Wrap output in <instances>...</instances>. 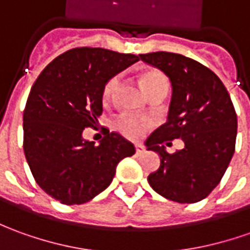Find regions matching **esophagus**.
<instances>
[{
	"label": "esophagus",
	"instance_id": "obj_1",
	"mask_svg": "<svg viewBox=\"0 0 250 250\" xmlns=\"http://www.w3.org/2000/svg\"><path fill=\"white\" fill-rule=\"evenodd\" d=\"M145 150V147L142 145H135V154H142Z\"/></svg>",
	"mask_w": 250,
	"mask_h": 250
}]
</instances>
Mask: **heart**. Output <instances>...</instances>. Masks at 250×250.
<instances>
[{"mask_svg": "<svg viewBox=\"0 0 250 250\" xmlns=\"http://www.w3.org/2000/svg\"><path fill=\"white\" fill-rule=\"evenodd\" d=\"M139 82L149 98H153V97L164 98L169 89V82H168L167 76L157 69H146V71L141 72ZM118 76H112L105 82L103 93H101L104 104L111 103L113 94L116 91V87H118ZM150 127H152V120L147 118H135L131 115H123L116 120V128L125 137L130 139L141 138Z\"/></svg>", "mask_w": 250, "mask_h": 250, "instance_id": "heart-1", "label": "heart"}]
</instances>
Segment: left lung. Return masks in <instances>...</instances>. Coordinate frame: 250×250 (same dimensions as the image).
<instances>
[{
  "mask_svg": "<svg viewBox=\"0 0 250 250\" xmlns=\"http://www.w3.org/2000/svg\"><path fill=\"white\" fill-rule=\"evenodd\" d=\"M139 57L172 84L167 123L146 139L147 150L160 156V167L147 182L175 203L201 201L222 181L235 150L237 113L230 94L215 72L182 54L153 52ZM176 138L185 147L168 154L164 144Z\"/></svg>",
  "mask_w": 250,
  "mask_h": 250,
  "instance_id": "obj_1",
  "label": "left lung"
}]
</instances>
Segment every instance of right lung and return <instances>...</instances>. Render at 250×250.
Wrapping results in <instances>:
<instances>
[{"label":"right lung","mask_w":250,"mask_h":250,"mask_svg":"<svg viewBox=\"0 0 250 250\" xmlns=\"http://www.w3.org/2000/svg\"><path fill=\"white\" fill-rule=\"evenodd\" d=\"M138 60L103 47H75L56 57L32 84L23 149L35 182L52 198L87 203L111 185L119 161L135 153L131 142L108 128L98 146L82 134L96 128L103 113L105 82Z\"/></svg>","instance_id":"1"}]
</instances>
